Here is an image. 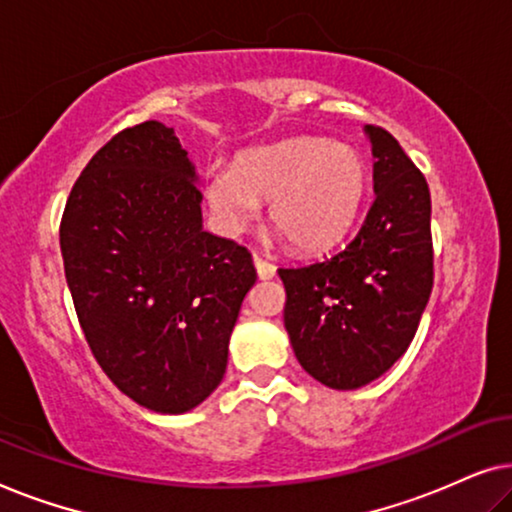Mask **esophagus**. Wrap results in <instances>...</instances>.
<instances>
[{
    "mask_svg": "<svg viewBox=\"0 0 512 512\" xmlns=\"http://www.w3.org/2000/svg\"><path fill=\"white\" fill-rule=\"evenodd\" d=\"M254 265H256L258 277H261V279H272V277H275L277 268H275V265H272L270 261H265V258L254 256Z\"/></svg>",
    "mask_w": 512,
    "mask_h": 512,
    "instance_id": "1",
    "label": "esophagus"
}]
</instances>
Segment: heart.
<instances>
[{
    "mask_svg": "<svg viewBox=\"0 0 512 512\" xmlns=\"http://www.w3.org/2000/svg\"><path fill=\"white\" fill-rule=\"evenodd\" d=\"M368 191L366 160L354 146L289 139L244 151L233 167L207 174V202L219 223L240 233L270 200V221L293 247L319 251L340 242L359 219Z\"/></svg>",
    "mask_w": 512,
    "mask_h": 512,
    "instance_id": "b5f03b06",
    "label": "heart"
}]
</instances>
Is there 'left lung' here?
<instances>
[{
    "instance_id": "8db88e82",
    "label": "left lung",
    "mask_w": 512,
    "mask_h": 512,
    "mask_svg": "<svg viewBox=\"0 0 512 512\" xmlns=\"http://www.w3.org/2000/svg\"><path fill=\"white\" fill-rule=\"evenodd\" d=\"M373 191L366 221L331 258L279 268L284 326L296 359L338 391L387 373L415 338L433 286L431 195L387 130L366 125Z\"/></svg>"
}]
</instances>
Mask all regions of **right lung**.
Wrapping results in <instances>:
<instances>
[{
	"mask_svg": "<svg viewBox=\"0 0 512 512\" xmlns=\"http://www.w3.org/2000/svg\"><path fill=\"white\" fill-rule=\"evenodd\" d=\"M195 165L174 128L139 123L102 146L69 193L60 249L93 356L125 396L181 415L219 387L251 254L202 228Z\"/></svg>",
	"mask_w": 512,
	"mask_h": 512,
	"instance_id": "obj_1",
	"label": "right lung"
}]
</instances>
